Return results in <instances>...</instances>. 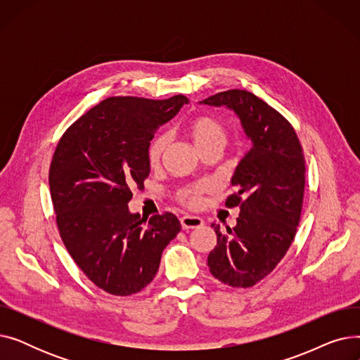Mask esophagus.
Instances as JSON below:
<instances>
[{
    "label": "esophagus",
    "instance_id": "obj_1",
    "mask_svg": "<svg viewBox=\"0 0 360 360\" xmlns=\"http://www.w3.org/2000/svg\"><path fill=\"white\" fill-rule=\"evenodd\" d=\"M204 221L201 217H197V216H191V214H184L181 217V226L182 229H195V228H200V226H202Z\"/></svg>",
    "mask_w": 360,
    "mask_h": 360
}]
</instances>
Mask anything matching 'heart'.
I'll return each mask as SVG.
<instances>
[{"label":"heart","instance_id":"heart-1","mask_svg":"<svg viewBox=\"0 0 360 360\" xmlns=\"http://www.w3.org/2000/svg\"><path fill=\"white\" fill-rule=\"evenodd\" d=\"M186 136L193 140L195 147L201 151L205 147H210L213 144H224L226 143V129L223 124L210 113H198L191 120H188L185 124ZM166 147V137L163 134H158L148 141L147 146V162L150 166H158L160 158L163 155V150ZM212 190L210 182H195L181 186L175 193L176 201L181 204L195 209L202 201V195Z\"/></svg>","mask_w":360,"mask_h":360}]
</instances>
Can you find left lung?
<instances>
[{
	"label": "left lung",
	"mask_w": 360,
	"mask_h": 360,
	"mask_svg": "<svg viewBox=\"0 0 360 360\" xmlns=\"http://www.w3.org/2000/svg\"><path fill=\"white\" fill-rule=\"evenodd\" d=\"M201 103L236 112L251 148L239 162L224 205L239 207L235 228L214 226L212 274L232 288H252L269 276L295 239L305 193V156L292 124L254 93L232 89Z\"/></svg>",
	"instance_id": "left-lung-1"
}]
</instances>
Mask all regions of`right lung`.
I'll list each match as a JSON object with an SVG mask.
<instances>
[{
    "instance_id": "obj_1",
    "label": "right lung",
    "mask_w": 360,
    "mask_h": 360,
    "mask_svg": "<svg viewBox=\"0 0 360 360\" xmlns=\"http://www.w3.org/2000/svg\"><path fill=\"white\" fill-rule=\"evenodd\" d=\"M188 99L113 96L72 122L49 167L60 236L99 289L129 296L155 278L166 245L181 231L174 213L148 219L128 212L131 190L150 174L147 146Z\"/></svg>"
}]
</instances>
